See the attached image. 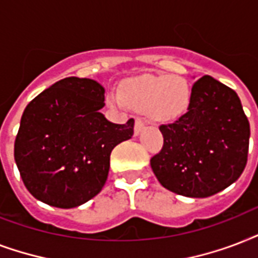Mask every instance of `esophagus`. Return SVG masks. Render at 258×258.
Here are the masks:
<instances>
[{
    "mask_svg": "<svg viewBox=\"0 0 258 258\" xmlns=\"http://www.w3.org/2000/svg\"><path fill=\"white\" fill-rule=\"evenodd\" d=\"M144 126H145V123H144L143 119H140V118L136 119V122H135V135L139 136L140 133L143 132Z\"/></svg>",
    "mask_w": 258,
    "mask_h": 258,
    "instance_id": "esophagus-1",
    "label": "esophagus"
}]
</instances>
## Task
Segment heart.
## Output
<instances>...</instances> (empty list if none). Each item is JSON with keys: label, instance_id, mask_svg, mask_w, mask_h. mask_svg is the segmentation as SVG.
<instances>
[{"label": "heart", "instance_id": "heart-1", "mask_svg": "<svg viewBox=\"0 0 258 258\" xmlns=\"http://www.w3.org/2000/svg\"><path fill=\"white\" fill-rule=\"evenodd\" d=\"M188 83L180 77L140 75L123 82L118 98L123 105L137 111H149L156 121H172L184 114L189 105ZM118 99H111L119 103Z\"/></svg>", "mask_w": 258, "mask_h": 258}]
</instances>
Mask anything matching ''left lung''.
<instances>
[{"label":"left lung","instance_id":"8db88e82","mask_svg":"<svg viewBox=\"0 0 258 258\" xmlns=\"http://www.w3.org/2000/svg\"><path fill=\"white\" fill-rule=\"evenodd\" d=\"M161 151L151 167L164 188L207 198L234 183L245 169L250 126L234 90L205 75L194 83L187 113L161 125Z\"/></svg>","mask_w":258,"mask_h":258}]
</instances>
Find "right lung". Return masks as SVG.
<instances>
[{"instance_id": "1", "label": "right lung", "mask_w": 258, "mask_h": 258, "mask_svg": "<svg viewBox=\"0 0 258 258\" xmlns=\"http://www.w3.org/2000/svg\"><path fill=\"white\" fill-rule=\"evenodd\" d=\"M105 89L70 77L33 98L21 117L15 160L29 192L59 209H73L105 185L115 145L133 136L135 119L105 118Z\"/></svg>"}]
</instances>
